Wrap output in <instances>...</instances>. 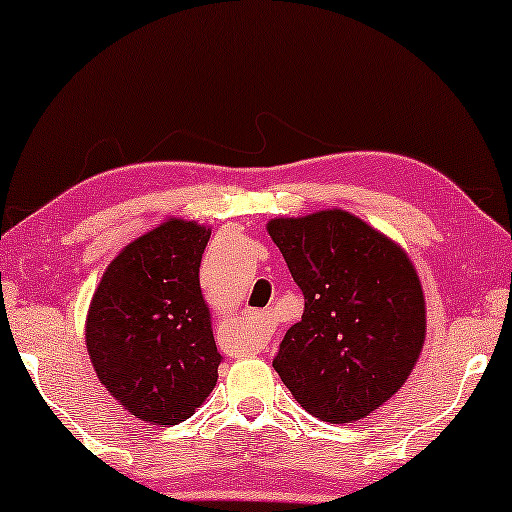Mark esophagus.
I'll return each instance as SVG.
<instances>
[{"mask_svg":"<svg viewBox=\"0 0 512 512\" xmlns=\"http://www.w3.org/2000/svg\"><path fill=\"white\" fill-rule=\"evenodd\" d=\"M249 335H251V349L263 347L265 338L270 335V321L263 312L249 314Z\"/></svg>","mask_w":512,"mask_h":512,"instance_id":"34e87169","label":"esophagus"}]
</instances>
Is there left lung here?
Wrapping results in <instances>:
<instances>
[{
  "instance_id": "obj_1",
  "label": "left lung",
  "mask_w": 512,
  "mask_h": 512,
  "mask_svg": "<svg viewBox=\"0 0 512 512\" xmlns=\"http://www.w3.org/2000/svg\"><path fill=\"white\" fill-rule=\"evenodd\" d=\"M265 228L305 298L272 366L310 415L363 419L403 387L422 354L426 300L415 265L401 244L338 207Z\"/></svg>"
}]
</instances>
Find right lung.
<instances>
[{
    "label": "right lung",
    "mask_w": 512,
    "mask_h": 512,
    "mask_svg": "<svg viewBox=\"0 0 512 512\" xmlns=\"http://www.w3.org/2000/svg\"><path fill=\"white\" fill-rule=\"evenodd\" d=\"M212 228L170 216L107 265L90 300V363L116 403L142 422L174 426L219 380L200 261Z\"/></svg>",
    "instance_id": "right-lung-1"
}]
</instances>
